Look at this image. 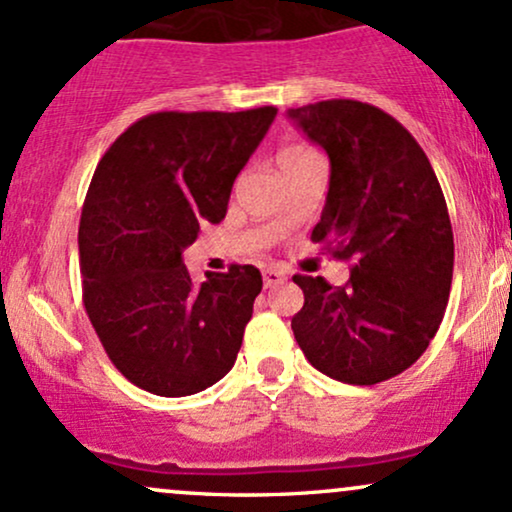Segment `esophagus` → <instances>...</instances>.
Listing matches in <instances>:
<instances>
[{
	"mask_svg": "<svg viewBox=\"0 0 512 512\" xmlns=\"http://www.w3.org/2000/svg\"><path fill=\"white\" fill-rule=\"evenodd\" d=\"M262 276H264V286H267V289H272V286H279L281 281L286 279V274L281 272L279 267H264Z\"/></svg>",
	"mask_w": 512,
	"mask_h": 512,
	"instance_id": "esophagus-1",
	"label": "esophagus"
}]
</instances>
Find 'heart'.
<instances>
[{"mask_svg": "<svg viewBox=\"0 0 512 512\" xmlns=\"http://www.w3.org/2000/svg\"><path fill=\"white\" fill-rule=\"evenodd\" d=\"M310 154H315V151L305 149V146H289V149H284L279 154V166H284V163H289V161H298V158L310 156Z\"/></svg>", "mask_w": 512, "mask_h": 512, "instance_id": "obj_1", "label": "heart"}]
</instances>
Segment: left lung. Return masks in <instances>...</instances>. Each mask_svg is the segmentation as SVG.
I'll return each instance as SVG.
<instances>
[{
    "label": "left lung",
    "mask_w": 512,
    "mask_h": 512,
    "mask_svg": "<svg viewBox=\"0 0 512 512\" xmlns=\"http://www.w3.org/2000/svg\"><path fill=\"white\" fill-rule=\"evenodd\" d=\"M289 117L330 156L310 238L354 262L344 286L293 276L305 296L293 337L339 383H383L424 354L443 322L455 262L443 190L419 142L375 105L339 98Z\"/></svg>",
    "instance_id": "obj_1"
}]
</instances>
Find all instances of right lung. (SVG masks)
<instances>
[{
  "label": "right lung",
  "mask_w": 512,
  "mask_h": 512,
  "mask_svg": "<svg viewBox=\"0 0 512 512\" xmlns=\"http://www.w3.org/2000/svg\"><path fill=\"white\" fill-rule=\"evenodd\" d=\"M276 108L146 115L105 151L81 209L84 308L122 375L161 397L219 383L243 344L262 274L252 264L195 284L182 250L226 216L231 187Z\"/></svg>",
  "instance_id": "right-lung-1"
}]
</instances>
